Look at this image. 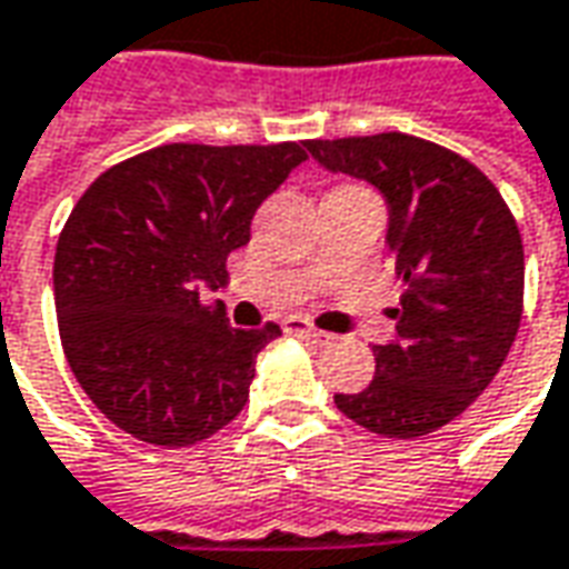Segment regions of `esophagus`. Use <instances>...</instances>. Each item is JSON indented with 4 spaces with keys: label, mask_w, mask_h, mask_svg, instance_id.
<instances>
[{
    "label": "esophagus",
    "mask_w": 569,
    "mask_h": 569,
    "mask_svg": "<svg viewBox=\"0 0 569 569\" xmlns=\"http://www.w3.org/2000/svg\"><path fill=\"white\" fill-rule=\"evenodd\" d=\"M283 330L286 333H296V337H311V340H327V333L323 330H318L315 323L308 321V318H299V315H289L283 321Z\"/></svg>",
    "instance_id": "1"
}]
</instances>
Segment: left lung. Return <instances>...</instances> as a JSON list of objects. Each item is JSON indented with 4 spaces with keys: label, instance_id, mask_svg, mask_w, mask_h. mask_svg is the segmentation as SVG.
I'll use <instances>...</instances> for the list:
<instances>
[{
    "label": "left lung",
    "instance_id": "8db88e82",
    "mask_svg": "<svg viewBox=\"0 0 569 569\" xmlns=\"http://www.w3.org/2000/svg\"><path fill=\"white\" fill-rule=\"evenodd\" d=\"M305 148L381 188L387 261L402 280L397 340L375 346L365 390L333 402L383 438L431 435L472 406L513 346L526 280L517 220L476 163L416 134L315 138Z\"/></svg>",
    "mask_w": 569,
    "mask_h": 569
}]
</instances>
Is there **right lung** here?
<instances>
[{
    "label": "right lung",
    "instance_id": "1",
    "mask_svg": "<svg viewBox=\"0 0 569 569\" xmlns=\"http://www.w3.org/2000/svg\"><path fill=\"white\" fill-rule=\"evenodd\" d=\"M305 141L160 144L100 172L59 232L52 296L78 383L126 435L188 447L236 419L280 327H229L198 283L226 280L254 210Z\"/></svg>",
    "mask_w": 569,
    "mask_h": 569
}]
</instances>
